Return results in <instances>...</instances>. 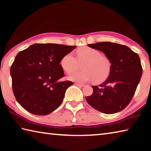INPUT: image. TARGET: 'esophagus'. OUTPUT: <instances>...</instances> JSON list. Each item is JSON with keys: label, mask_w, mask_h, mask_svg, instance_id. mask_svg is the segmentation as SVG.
Wrapping results in <instances>:
<instances>
[{"label": "esophagus", "mask_w": 151, "mask_h": 151, "mask_svg": "<svg viewBox=\"0 0 151 151\" xmlns=\"http://www.w3.org/2000/svg\"><path fill=\"white\" fill-rule=\"evenodd\" d=\"M76 86H78V87H83L84 85V84H80V83H75V84Z\"/></svg>", "instance_id": "obj_1"}]
</instances>
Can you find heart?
<instances>
[{
  "instance_id": "1",
  "label": "heart",
  "mask_w": 151,
  "mask_h": 151,
  "mask_svg": "<svg viewBox=\"0 0 151 151\" xmlns=\"http://www.w3.org/2000/svg\"><path fill=\"white\" fill-rule=\"evenodd\" d=\"M77 58L73 53L65 55L60 64L65 72L70 73L83 64L82 71H74L68 75L69 80L84 83L94 80L96 83L105 81L111 73V63L108 58L102 56L99 51L89 47L79 48L76 51Z\"/></svg>"
}]
</instances>
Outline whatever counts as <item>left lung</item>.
<instances>
[{
  "mask_svg": "<svg viewBox=\"0 0 151 151\" xmlns=\"http://www.w3.org/2000/svg\"><path fill=\"white\" fill-rule=\"evenodd\" d=\"M89 47L102 51L110 60L109 77L99 86H93V93L86 100L92 108L104 114L123 110L132 100L142 73L137 53L125 45L111 42H98Z\"/></svg>",
  "mask_w": 151,
  "mask_h": 151,
  "instance_id": "obj_1",
  "label": "left lung"
}]
</instances>
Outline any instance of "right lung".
<instances>
[{"mask_svg":"<svg viewBox=\"0 0 151 151\" xmlns=\"http://www.w3.org/2000/svg\"><path fill=\"white\" fill-rule=\"evenodd\" d=\"M76 46L35 43L20 51L10 67L14 95L29 113L45 116L61 105L73 83L58 82L65 76L60 62Z\"/></svg>","mask_w":151,"mask_h":151,"instance_id":"1","label":"right lung"}]
</instances>
